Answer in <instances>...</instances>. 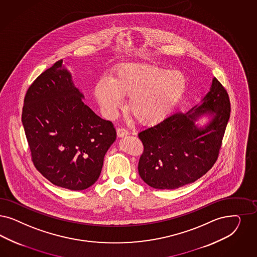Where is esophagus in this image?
<instances>
[{
	"label": "esophagus",
	"instance_id": "esophagus-1",
	"mask_svg": "<svg viewBox=\"0 0 257 257\" xmlns=\"http://www.w3.org/2000/svg\"><path fill=\"white\" fill-rule=\"evenodd\" d=\"M116 135L118 138H123L125 136L129 135V131L124 129V128H117L116 129Z\"/></svg>",
	"mask_w": 257,
	"mask_h": 257
}]
</instances>
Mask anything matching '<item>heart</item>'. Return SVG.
Returning <instances> with one entry per match:
<instances>
[{"mask_svg": "<svg viewBox=\"0 0 257 257\" xmlns=\"http://www.w3.org/2000/svg\"><path fill=\"white\" fill-rule=\"evenodd\" d=\"M186 87L184 76L148 63H126L115 68L112 80L100 78L95 96L107 115H114L129 97L128 110L142 123H153L168 115Z\"/></svg>", "mask_w": 257, "mask_h": 257, "instance_id": "b5f03b06", "label": "heart"}]
</instances>
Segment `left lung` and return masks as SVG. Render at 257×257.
Instances as JSON below:
<instances>
[{
  "mask_svg": "<svg viewBox=\"0 0 257 257\" xmlns=\"http://www.w3.org/2000/svg\"><path fill=\"white\" fill-rule=\"evenodd\" d=\"M230 113L229 95L214 78L199 104L141 131L144 150L138 168L142 180L155 189L173 190L204 176L217 160ZM204 114L212 118L197 127L194 122Z\"/></svg>",
  "mask_w": 257,
  "mask_h": 257,
  "instance_id": "1",
  "label": "left lung"
}]
</instances>
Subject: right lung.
<instances>
[{
	"label": "right lung",
	"mask_w": 257,
	"mask_h": 257,
	"mask_svg": "<svg viewBox=\"0 0 257 257\" xmlns=\"http://www.w3.org/2000/svg\"><path fill=\"white\" fill-rule=\"evenodd\" d=\"M62 60L27 89L22 121L36 169L56 186L82 191L100 175L114 125L82 101Z\"/></svg>",
	"instance_id": "1"
}]
</instances>
